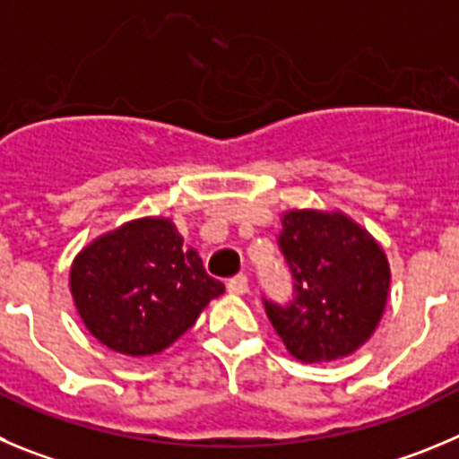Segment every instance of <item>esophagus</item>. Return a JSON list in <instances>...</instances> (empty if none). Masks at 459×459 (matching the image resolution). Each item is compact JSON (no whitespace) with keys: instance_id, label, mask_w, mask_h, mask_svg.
<instances>
[{"instance_id":"esophagus-1","label":"esophagus","mask_w":459,"mask_h":459,"mask_svg":"<svg viewBox=\"0 0 459 459\" xmlns=\"http://www.w3.org/2000/svg\"><path fill=\"white\" fill-rule=\"evenodd\" d=\"M226 290H229L230 294H244L247 290H249V281H247V276H244V273H238V276L229 278V282H226Z\"/></svg>"}]
</instances>
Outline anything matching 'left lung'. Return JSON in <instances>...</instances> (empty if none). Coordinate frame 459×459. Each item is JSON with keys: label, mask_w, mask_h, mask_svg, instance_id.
Here are the masks:
<instances>
[{"label": "left lung", "mask_w": 459, "mask_h": 459, "mask_svg": "<svg viewBox=\"0 0 459 459\" xmlns=\"http://www.w3.org/2000/svg\"><path fill=\"white\" fill-rule=\"evenodd\" d=\"M276 242L292 273V297H263V306L290 353L328 362L365 344L389 290L387 258L371 235L342 215L292 210Z\"/></svg>", "instance_id": "1"}]
</instances>
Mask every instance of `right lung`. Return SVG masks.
Here are the masks:
<instances>
[{
	"label": "right lung",
	"mask_w": 459,
	"mask_h": 459,
	"mask_svg": "<svg viewBox=\"0 0 459 459\" xmlns=\"http://www.w3.org/2000/svg\"><path fill=\"white\" fill-rule=\"evenodd\" d=\"M70 288L85 328L126 355L160 353L196 321L224 282L167 220H138L76 255Z\"/></svg>",
	"instance_id": "obj_1"
}]
</instances>
